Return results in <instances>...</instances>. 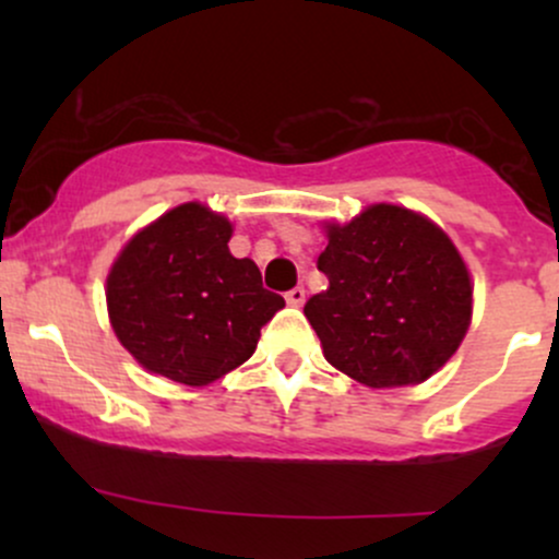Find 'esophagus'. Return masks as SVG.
I'll return each instance as SVG.
<instances>
[{
    "instance_id": "obj_1",
    "label": "esophagus",
    "mask_w": 559,
    "mask_h": 559,
    "mask_svg": "<svg viewBox=\"0 0 559 559\" xmlns=\"http://www.w3.org/2000/svg\"><path fill=\"white\" fill-rule=\"evenodd\" d=\"M286 301L292 307H301L305 305V288L301 286H297V288H292V292H286Z\"/></svg>"
}]
</instances>
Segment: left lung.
Wrapping results in <instances>:
<instances>
[{
  "label": "left lung",
  "mask_w": 559,
  "mask_h": 559,
  "mask_svg": "<svg viewBox=\"0 0 559 559\" xmlns=\"http://www.w3.org/2000/svg\"><path fill=\"white\" fill-rule=\"evenodd\" d=\"M318 271L329 288L305 316L333 368L373 389L420 383L463 342L473 286L463 258L428 217L373 204L329 226Z\"/></svg>",
  "instance_id": "obj_1"
}]
</instances>
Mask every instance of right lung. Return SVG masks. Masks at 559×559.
Wrapping results in <instances>:
<instances>
[{
    "label": "right lung",
    "mask_w": 559,
    "mask_h": 559,
    "mask_svg": "<svg viewBox=\"0 0 559 559\" xmlns=\"http://www.w3.org/2000/svg\"><path fill=\"white\" fill-rule=\"evenodd\" d=\"M230 223L189 202L144 228L107 275L120 344L152 373L204 386L252 357L284 297L228 252Z\"/></svg>",
    "instance_id": "1"
}]
</instances>
